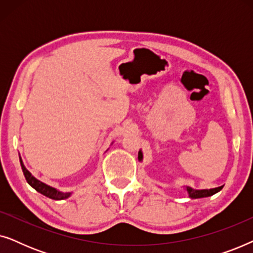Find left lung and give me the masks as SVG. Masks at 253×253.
Returning <instances> with one entry per match:
<instances>
[{
	"label": "left lung",
	"instance_id": "obj_1",
	"mask_svg": "<svg viewBox=\"0 0 253 253\" xmlns=\"http://www.w3.org/2000/svg\"><path fill=\"white\" fill-rule=\"evenodd\" d=\"M141 158H143V154H141V152L139 151V153H138V159L141 160ZM222 188H223V186H219V188H214V189L196 190V189H192V188H189V186H186V191H188L190 198L197 199V198H204V197L213 196L214 193L219 192Z\"/></svg>",
	"mask_w": 253,
	"mask_h": 253
}]
</instances>
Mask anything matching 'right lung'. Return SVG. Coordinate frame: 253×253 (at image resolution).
<instances>
[{
  "label": "right lung",
  "instance_id": "add662e5",
  "mask_svg": "<svg viewBox=\"0 0 253 253\" xmlns=\"http://www.w3.org/2000/svg\"><path fill=\"white\" fill-rule=\"evenodd\" d=\"M20 159V158H19ZM20 166H22V169H23V172H24V176H25L26 181L29 184L32 186L33 189H36L38 192H40L41 195L48 197V198L50 199H54V200H62V199H65V198H69L71 195V192H61L56 190L55 188H51V186L44 184V183L40 182L39 179H37L34 176H32V174L27 170L25 168V166H24L22 159H20Z\"/></svg>",
  "mask_w": 253,
  "mask_h": 253
}]
</instances>
